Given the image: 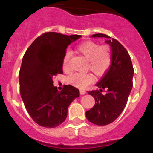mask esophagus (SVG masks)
I'll return each instance as SVG.
<instances>
[{"mask_svg": "<svg viewBox=\"0 0 153 153\" xmlns=\"http://www.w3.org/2000/svg\"><path fill=\"white\" fill-rule=\"evenodd\" d=\"M86 93V91L84 89H80V94L81 95H84Z\"/></svg>", "mask_w": 153, "mask_h": 153, "instance_id": "34e87169", "label": "esophagus"}]
</instances>
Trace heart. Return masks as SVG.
<instances>
[{"instance_id": "obj_1", "label": "heart", "mask_w": 153, "mask_h": 153, "mask_svg": "<svg viewBox=\"0 0 153 153\" xmlns=\"http://www.w3.org/2000/svg\"><path fill=\"white\" fill-rule=\"evenodd\" d=\"M78 52L89 60L88 68L98 75H103L108 70L112 63L110 49L108 46H101L92 41H84L77 47ZM71 53L67 52L63 58V68L68 69ZM94 77L90 73L75 72L67 78L68 84L83 88L93 82Z\"/></svg>"}]
</instances>
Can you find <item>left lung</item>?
Masks as SVG:
<instances>
[{
  "label": "left lung",
  "instance_id": "obj_1",
  "mask_svg": "<svg viewBox=\"0 0 153 153\" xmlns=\"http://www.w3.org/2000/svg\"><path fill=\"white\" fill-rule=\"evenodd\" d=\"M92 38H106L112 50V63L107 72L95 85L99 89L89 91L95 106L86 112V117L94 124L104 126L113 122L126 106L132 88L134 69L126 49L117 40L105 34H95ZM104 90L106 93L103 94Z\"/></svg>",
  "mask_w": 153,
  "mask_h": 153
}]
</instances>
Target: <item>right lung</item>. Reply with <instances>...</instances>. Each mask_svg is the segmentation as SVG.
<instances>
[{
	"instance_id": "add662e5",
	"label": "right lung",
	"mask_w": 153,
	"mask_h": 153,
	"mask_svg": "<svg viewBox=\"0 0 153 153\" xmlns=\"http://www.w3.org/2000/svg\"><path fill=\"white\" fill-rule=\"evenodd\" d=\"M81 37L46 32L33 41L23 57L19 72L21 96L31 118L40 126L54 128L62 124L69 104L80 95L79 90L71 85L58 91L52 77L63 74L66 49Z\"/></svg>"
}]
</instances>
